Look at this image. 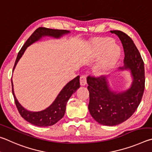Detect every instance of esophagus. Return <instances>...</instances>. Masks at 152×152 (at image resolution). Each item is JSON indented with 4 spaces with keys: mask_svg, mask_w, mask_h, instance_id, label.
<instances>
[{
    "mask_svg": "<svg viewBox=\"0 0 152 152\" xmlns=\"http://www.w3.org/2000/svg\"><path fill=\"white\" fill-rule=\"evenodd\" d=\"M80 83L81 86H85L87 83V79L86 75H82L80 77Z\"/></svg>",
    "mask_w": 152,
    "mask_h": 152,
    "instance_id": "1",
    "label": "esophagus"
}]
</instances>
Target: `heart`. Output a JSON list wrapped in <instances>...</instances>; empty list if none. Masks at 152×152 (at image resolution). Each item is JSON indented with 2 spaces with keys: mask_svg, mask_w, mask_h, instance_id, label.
Masks as SVG:
<instances>
[{
  "mask_svg": "<svg viewBox=\"0 0 152 152\" xmlns=\"http://www.w3.org/2000/svg\"><path fill=\"white\" fill-rule=\"evenodd\" d=\"M104 54L101 58L95 67V71L98 74H103L112 66L119 57V52L114 43L110 40H102L95 45L94 55L98 57L103 53Z\"/></svg>",
  "mask_w": 152,
  "mask_h": 152,
  "instance_id": "1",
  "label": "heart"
}]
</instances>
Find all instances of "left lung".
<instances>
[{
	"instance_id": "left-lung-1",
	"label": "left lung",
	"mask_w": 152,
	"mask_h": 152,
	"mask_svg": "<svg viewBox=\"0 0 152 152\" xmlns=\"http://www.w3.org/2000/svg\"><path fill=\"white\" fill-rule=\"evenodd\" d=\"M119 37L124 50V67L133 76L132 87L126 91H111L105 77L89 75V111L95 121L104 126H113L129 119L137 110L145 89L144 63L132 39L121 31H111Z\"/></svg>"
}]
</instances>
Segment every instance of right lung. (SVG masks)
Returning a JSON list of instances; mask_svg holds the SVG:
<instances>
[{"instance_id": "obj_1", "label": "right lung", "mask_w": 152, "mask_h": 152, "mask_svg": "<svg viewBox=\"0 0 152 152\" xmlns=\"http://www.w3.org/2000/svg\"><path fill=\"white\" fill-rule=\"evenodd\" d=\"M69 33V31L66 30H58V29H52L45 27H39L37 28L34 33L31 34L30 37L25 42L23 46L21 48L18 55L16 58L14 67L17 65L18 60L22 57L24 52L29 45L33 44L37 41H38L42 37L44 36H50L55 38H59L63 34ZM12 83V95L14 96V99L16 106L19 112L20 115L23 118L31 124L34 125L39 127H47L50 126L55 124L57 121L63 118L65 115L66 105L69 98L71 97L72 94L76 91V90L80 87V82H79V76L73 79V80L69 81L66 86L63 87L61 91L58 95L51 105L49 107L45 109V110L37 112H33L25 110V108L20 105V104L16 99V97L13 91V85Z\"/></svg>"}]
</instances>
